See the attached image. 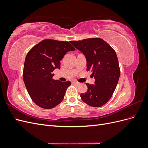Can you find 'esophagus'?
<instances>
[{
    "label": "esophagus",
    "mask_w": 148,
    "mask_h": 148,
    "mask_svg": "<svg viewBox=\"0 0 148 148\" xmlns=\"http://www.w3.org/2000/svg\"><path fill=\"white\" fill-rule=\"evenodd\" d=\"M73 83H75V84H76L77 85H79V83H78V82H76V81H73Z\"/></svg>",
    "instance_id": "1"
}]
</instances>
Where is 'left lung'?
I'll return each mask as SVG.
<instances>
[{
  "label": "left lung",
  "mask_w": 148,
  "mask_h": 148,
  "mask_svg": "<svg viewBox=\"0 0 148 148\" xmlns=\"http://www.w3.org/2000/svg\"><path fill=\"white\" fill-rule=\"evenodd\" d=\"M70 43L86 57L87 71H91L95 84L86 83L88 91L81 94L83 102L92 107H101L109 101L120 77V67L115 51L104 40L92 38Z\"/></svg>",
  "instance_id": "8db88e82"
}]
</instances>
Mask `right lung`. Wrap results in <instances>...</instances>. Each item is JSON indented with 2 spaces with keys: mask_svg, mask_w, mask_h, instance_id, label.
Wrapping results in <instances>:
<instances>
[{
  "mask_svg": "<svg viewBox=\"0 0 148 148\" xmlns=\"http://www.w3.org/2000/svg\"><path fill=\"white\" fill-rule=\"evenodd\" d=\"M75 49L67 41L44 39L35 45L25 58L23 81L31 99L43 109H52L64 99L70 81L52 79L66 53Z\"/></svg>",
  "mask_w": 148,
  "mask_h": 148,
  "instance_id": "right-lung-1",
  "label": "right lung"
}]
</instances>
